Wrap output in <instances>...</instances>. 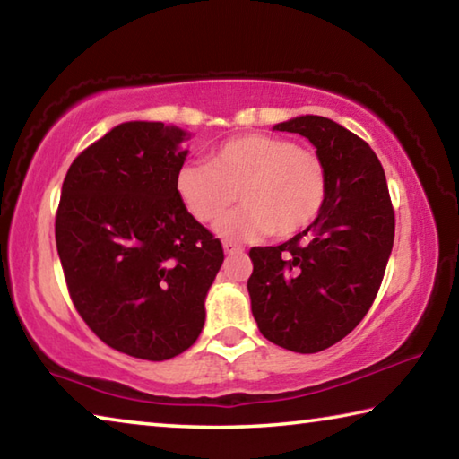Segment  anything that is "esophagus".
<instances>
[{"label":"esophagus","mask_w":459,"mask_h":459,"mask_svg":"<svg viewBox=\"0 0 459 459\" xmlns=\"http://www.w3.org/2000/svg\"><path fill=\"white\" fill-rule=\"evenodd\" d=\"M222 248H224V253H227V255H238V253H243V247L237 245V243H232V240H224Z\"/></svg>","instance_id":"1"}]
</instances>
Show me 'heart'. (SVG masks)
Listing matches in <instances>:
<instances>
[{
  "mask_svg": "<svg viewBox=\"0 0 459 459\" xmlns=\"http://www.w3.org/2000/svg\"><path fill=\"white\" fill-rule=\"evenodd\" d=\"M176 192L194 219L211 224L243 202L219 224L227 238L271 235L290 238L307 229L325 204L328 169L322 155L287 137L245 134L208 155V164H186Z\"/></svg>",
  "mask_w": 459,
  "mask_h": 459,
  "instance_id": "heart-1",
  "label": "heart"
}]
</instances>
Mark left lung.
Here are the masks:
<instances>
[{
  "mask_svg": "<svg viewBox=\"0 0 459 459\" xmlns=\"http://www.w3.org/2000/svg\"><path fill=\"white\" fill-rule=\"evenodd\" d=\"M273 129L314 143L328 169V196L306 230L248 251L247 290L263 336L314 354L348 336L370 309L393 251L394 211L377 153L352 131L320 115Z\"/></svg>",
  "mask_w": 459,
  "mask_h": 459,
  "instance_id": "obj_1",
  "label": "left lung"
}]
</instances>
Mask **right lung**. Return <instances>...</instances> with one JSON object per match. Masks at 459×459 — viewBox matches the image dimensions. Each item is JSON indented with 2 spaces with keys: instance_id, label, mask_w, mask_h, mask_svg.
I'll return each mask as SVG.
<instances>
[{
  "instance_id": "right-lung-1",
  "label": "right lung",
  "mask_w": 459,
  "mask_h": 459,
  "mask_svg": "<svg viewBox=\"0 0 459 459\" xmlns=\"http://www.w3.org/2000/svg\"><path fill=\"white\" fill-rule=\"evenodd\" d=\"M184 139L160 121L113 127L68 168L54 224L76 312L107 346L142 360L196 342L224 261L176 192Z\"/></svg>"
}]
</instances>
